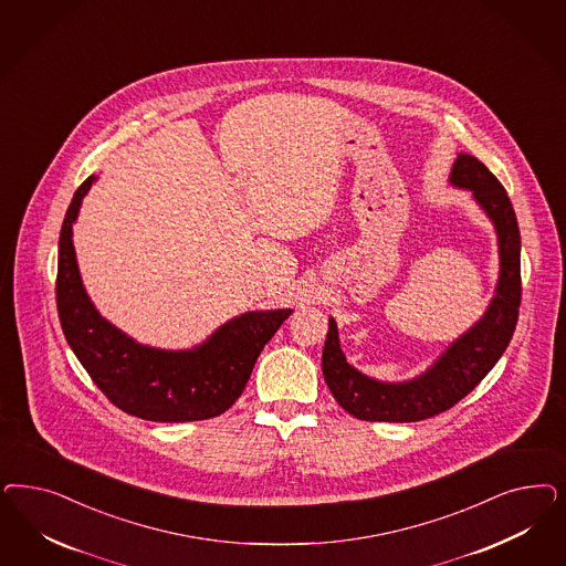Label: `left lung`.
Here are the masks:
<instances>
[{"mask_svg":"<svg viewBox=\"0 0 566 566\" xmlns=\"http://www.w3.org/2000/svg\"><path fill=\"white\" fill-rule=\"evenodd\" d=\"M450 185L473 193L497 235L500 274L483 316L446 347L424 373L408 381H379L349 365L339 346L337 323L328 318L323 375L333 398L352 417L379 422H415L436 417L471 394L511 344L521 306V233L511 200L471 154H458Z\"/></svg>","mask_w":566,"mask_h":566,"instance_id":"obj_1","label":"left lung"}]
</instances>
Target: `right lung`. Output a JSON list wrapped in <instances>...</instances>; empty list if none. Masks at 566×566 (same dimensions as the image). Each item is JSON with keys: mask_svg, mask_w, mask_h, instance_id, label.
<instances>
[{"mask_svg": "<svg viewBox=\"0 0 566 566\" xmlns=\"http://www.w3.org/2000/svg\"><path fill=\"white\" fill-rule=\"evenodd\" d=\"M97 177L74 191L57 241V316L69 346L93 384L123 412L156 422L219 417L248 384L262 347L292 308L243 312L189 349L135 342L95 308L78 273L73 224Z\"/></svg>", "mask_w": 566, "mask_h": 566, "instance_id": "1", "label": "right lung"}]
</instances>
